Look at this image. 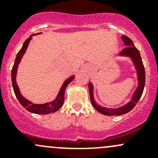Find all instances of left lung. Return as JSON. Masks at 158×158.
Instances as JSON below:
<instances>
[{"mask_svg":"<svg viewBox=\"0 0 158 158\" xmlns=\"http://www.w3.org/2000/svg\"><path fill=\"white\" fill-rule=\"evenodd\" d=\"M122 39L123 40L124 44L126 46L125 49H122L120 52L119 55L121 56H127L131 59L134 65H135V69L137 70V76H138V87L135 89V92L133 93L132 98L129 102L125 104V106H121L118 109H109V108H106L98 105L94 99L93 96V85L92 82L89 84V95H90L91 102L92 106L95 108L98 112L101 114H105V115H122V114H126L129 112L133 108L135 107V105L138 103L139 99L142 95L143 91H144V85H145V71H144V65H143L142 60H141L140 52L136 47L134 45L131 40L128 36H122Z\"/></svg>","mask_w":158,"mask_h":158,"instance_id":"1","label":"left lung"}]
</instances>
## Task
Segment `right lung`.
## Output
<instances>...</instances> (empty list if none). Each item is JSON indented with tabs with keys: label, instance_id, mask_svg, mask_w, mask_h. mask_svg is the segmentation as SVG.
<instances>
[{
	"label": "right lung",
	"instance_id": "right-lung-1",
	"mask_svg": "<svg viewBox=\"0 0 158 158\" xmlns=\"http://www.w3.org/2000/svg\"><path fill=\"white\" fill-rule=\"evenodd\" d=\"M40 33H36V34L33 35L40 34ZM33 35H31L27 40H26V41L23 43L22 48L20 49V50L19 51L18 53H17V57H16L15 59V62H14V66H13L12 68V71H11L12 85L16 97H17L18 101L20 102V103L21 104V106H23V108H25V109L27 110V111H29L30 112L34 113V114H47L52 112H55V111H56L57 110H59L62 107L65 99V90H66V86H67L70 82L73 80L75 76H70L69 78H68V79L63 82V85H62L61 89H60L56 98L53 101L50 102H47L44 103V104H34V103H33L32 102L27 99L26 98H24V97L21 95V93H20V89H19L18 85H17V82H16V76H17V72L19 63H20V60H21L23 56L24 55L25 52H26L27 49L28 47V45H29L30 41L31 40L32 36H33Z\"/></svg>",
	"mask_w": 158,
	"mask_h": 158
}]
</instances>
